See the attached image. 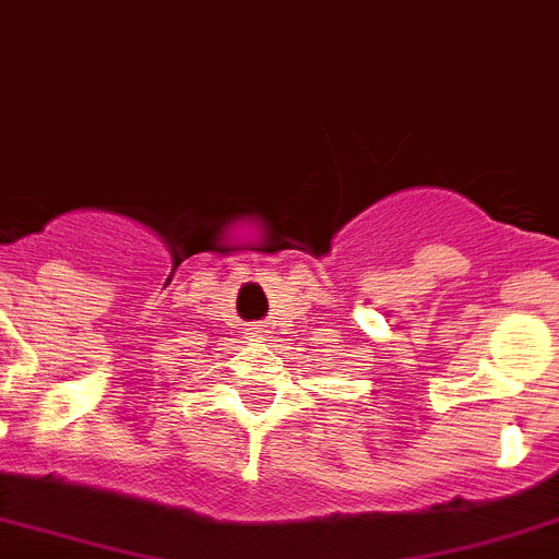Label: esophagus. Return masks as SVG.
Instances as JSON below:
<instances>
[{
	"label": "esophagus",
	"mask_w": 559,
	"mask_h": 559,
	"mask_svg": "<svg viewBox=\"0 0 559 559\" xmlns=\"http://www.w3.org/2000/svg\"><path fill=\"white\" fill-rule=\"evenodd\" d=\"M258 332H261V330H258V326H252V330H250V335H258Z\"/></svg>",
	"instance_id": "34e87169"
}]
</instances>
